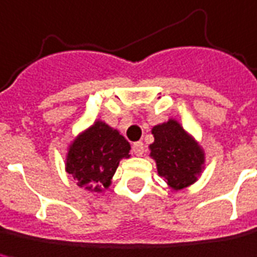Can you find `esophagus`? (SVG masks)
I'll return each mask as SVG.
<instances>
[{"mask_svg":"<svg viewBox=\"0 0 257 257\" xmlns=\"http://www.w3.org/2000/svg\"><path fill=\"white\" fill-rule=\"evenodd\" d=\"M144 151H146V147H144V144H143L141 141H137V143L133 144V152H134L137 157H141V155L144 154Z\"/></svg>","mask_w":257,"mask_h":257,"instance_id":"obj_1","label":"esophagus"}]
</instances>
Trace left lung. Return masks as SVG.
Listing matches in <instances>:
<instances>
[{
  "mask_svg": "<svg viewBox=\"0 0 257 257\" xmlns=\"http://www.w3.org/2000/svg\"><path fill=\"white\" fill-rule=\"evenodd\" d=\"M151 158L158 175L172 190L193 185L204 169V150L175 118L152 127Z\"/></svg>",
  "mask_w": 257,
  "mask_h": 257,
  "instance_id": "8db88e82",
  "label": "left lung"
}]
</instances>
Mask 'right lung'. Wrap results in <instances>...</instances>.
<instances>
[{
    "label": "right lung",
    "mask_w": 257,
    "mask_h": 257,
    "mask_svg": "<svg viewBox=\"0 0 257 257\" xmlns=\"http://www.w3.org/2000/svg\"><path fill=\"white\" fill-rule=\"evenodd\" d=\"M128 141L109 124L96 120L74 139L67 152L65 171L77 185L92 193H102L123 158H130Z\"/></svg>",
    "instance_id": "obj_1"
}]
</instances>
